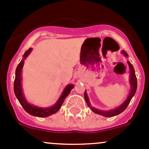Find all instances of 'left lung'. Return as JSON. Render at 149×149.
I'll return each instance as SVG.
<instances>
[{
  "mask_svg": "<svg viewBox=\"0 0 149 149\" xmlns=\"http://www.w3.org/2000/svg\"><path fill=\"white\" fill-rule=\"evenodd\" d=\"M121 54H123L125 57L128 56V54H127L125 51H122ZM127 64H128V66H129V70H130L129 82H130V87H131V89H130V91L127 98H126V100H125L124 102H123L120 107H118L117 108L114 109L108 110V111H104V110H101V109H98L96 108H94V107H93L92 106H91V103H90V101H89V98H88V94H87V92L86 91H85V95H85V101H86L88 107L91 108V109L92 110L94 113L100 114V115H102L106 117H114V116L118 115V114H121L123 111H124L126 109V108L127 107L128 104H130V102L132 98L135 94V92H136V90H137V78H136V76H135V70H134V67H132V65L131 64V63L129 61H127Z\"/></svg>",
  "mask_w": 149,
  "mask_h": 149,
  "instance_id": "8db88e82",
  "label": "left lung"
}]
</instances>
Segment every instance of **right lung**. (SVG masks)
<instances>
[{"label": "right lung", "mask_w": 149, "mask_h": 149, "mask_svg": "<svg viewBox=\"0 0 149 149\" xmlns=\"http://www.w3.org/2000/svg\"><path fill=\"white\" fill-rule=\"evenodd\" d=\"M32 51V48H30L24 53L22 56V61H20V63L18 64L17 69H16L15 79H14V93H15V95L17 99H18L19 102L20 103V104L22 106L24 109L28 114L35 116V117H46L55 114L60 109L65 98H67V95L70 93L72 88H74V85L70 84V85H67L64 91H63L61 95H60L59 98L57 100L56 104L52 107H48V108H42V107H36V106L32 105L29 103H28L26 98H25L24 93H23V89L22 86V71L23 66H24V60L30 54Z\"/></svg>", "instance_id": "obj_1"}]
</instances>
